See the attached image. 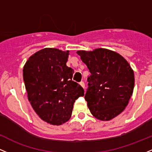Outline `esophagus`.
<instances>
[{"mask_svg":"<svg viewBox=\"0 0 152 152\" xmlns=\"http://www.w3.org/2000/svg\"><path fill=\"white\" fill-rule=\"evenodd\" d=\"M80 85H81V86L85 89V84L84 81H81V82H80Z\"/></svg>","mask_w":152,"mask_h":152,"instance_id":"esophagus-1","label":"esophagus"}]
</instances>
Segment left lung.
I'll return each instance as SVG.
<instances>
[{
	"instance_id": "8db88e82",
	"label": "left lung",
	"mask_w": 152,
	"mask_h": 152,
	"mask_svg": "<svg viewBox=\"0 0 152 152\" xmlns=\"http://www.w3.org/2000/svg\"><path fill=\"white\" fill-rule=\"evenodd\" d=\"M77 54L91 73L84 96L88 107L96 119L110 121L124 110L133 94V69L122 56L104 48Z\"/></svg>"
}]
</instances>
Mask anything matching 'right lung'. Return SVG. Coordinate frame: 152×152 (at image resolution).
<instances>
[{
    "mask_svg": "<svg viewBox=\"0 0 152 152\" xmlns=\"http://www.w3.org/2000/svg\"><path fill=\"white\" fill-rule=\"evenodd\" d=\"M69 51L45 48L30 57L23 68L28 99L42 121L54 126L67 122L73 104L84 95L72 81L73 70L66 66Z\"/></svg>",
    "mask_w": 152,
    "mask_h": 152,
    "instance_id": "right-lung-1",
    "label": "right lung"
}]
</instances>
